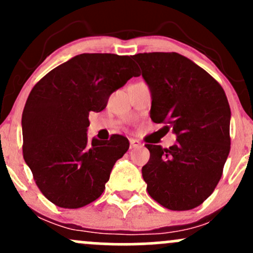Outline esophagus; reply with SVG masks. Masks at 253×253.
Instances as JSON below:
<instances>
[{
	"instance_id": "34e87169",
	"label": "esophagus",
	"mask_w": 253,
	"mask_h": 253,
	"mask_svg": "<svg viewBox=\"0 0 253 253\" xmlns=\"http://www.w3.org/2000/svg\"><path fill=\"white\" fill-rule=\"evenodd\" d=\"M141 146H143V144H141L139 140H136V139H134V138L129 139V147H130V149H136V147H141Z\"/></svg>"
}]
</instances>
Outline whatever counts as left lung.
Returning a JSON list of instances; mask_svg holds the SVG:
<instances>
[{
  "label": "left lung",
  "instance_id": "obj_1",
  "mask_svg": "<svg viewBox=\"0 0 253 253\" xmlns=\"http://www.w3.org/2000/svg\"><path fill=\"white\" fill-rule=\"evenodd\" d=\"M151 91L150 117L175 133L176 144L145 146L144 181L150 196L171 211H188L211 196L222 175L231 139V109L219 83L176 52L132 57Z\"/></svg>",
  "mask_w": 253,
  "mask_h": 253
}]
</instances>
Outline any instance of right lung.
I'll return each instance as SVG.
<instances>
[{"label": "right lung", "mask_w": 253, "mask_h": 253, "mask_svg": "<svg viewBox=\"0 0 253 253\" xmlns=\"http://www.w3.org/2000/svg\"><path fill=\"white\" fill-rule=\"evenodd\" d=\"M138 76L132 57L83 53L32 89L21 120L24 159L38 188L58 207L81 208L103 193L129 143L118 134L90 143L89 112L103 110L112 92Z\"/></svg>", "instance_id": "right-lung-1"}]
</instances>
